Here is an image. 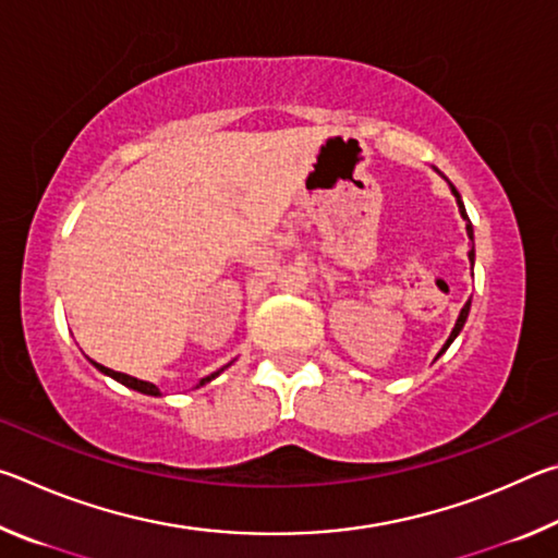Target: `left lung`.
I'll return each instance as SVG.
<instances>
[{"label": "left lung", "instance_id": "left-lung-1", "mask_svg": "<svg viewBox=\"0 0 558 558\" xmlns=\"http://www.w3.org/2000/svg\"><path fill=\"white\" fill-rule=\"evenodd\" d=\"M436 169V167H433ZM438 172V169H436ZM442 179H446L448 182V177L442 174V172H438ZM448 186H450V192H452V196H456V202H458V211H460V216H462V221H465V231H468V239H470V251H468V258H470V266H475V233H472V223H470V219H468V211H465V204H462V199H460V194H458V189L452 186L450 182H448ZM470 302H472V298L465 302V305H462V310H460V315H458V319H456V327H452V332H450V337H448V342L442 344V349L438 352V356L440 354H446V349L456 342V337L462 332V327H465V319H468V315H470ZM436 356V359H438Z\"/></svg>", "mask_w": 558, "mask_h": 558}]
</instances>
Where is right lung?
Wrapping results in <instances>:
<instances>
[{
    "label": "right lung",
    "mask_w": 558,
    "mask_h": 558,
    "mask_svg": "<svg viewBox=\"0 0 558 558\" xmlns=\"http://www.w3.org/2000/svg\"><path fill=\"white\" fill-rule=\"evenodd\" d=\"M90 364L96 366V369H98L100 374L110 376V379H116L118 384L128 386V389H132V391H140V393H145V396H159V389H157L155 384L143 381V379H135V376H130V374H122V372H112V369H108V366H102V364H98V362H93V359H90ZM226 366H231V364H226ZM226 366H223V369H226ZM223 369L214 372V374H209V376H204V379L199 381V386H204V384H209L211 379H216V376H219Z\"/></svg>",
    "instance_id": "obj_1"
}]
</instances>
